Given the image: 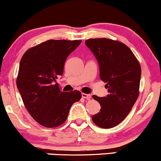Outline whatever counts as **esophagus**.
<instances>
[{
	"mask_svg": "<svg viewBox=\"0 0 161 161\" xmlns=\"http://www.w3.org/2000/svg\"><path fill=\"white\" fill-rule=\"evenodd\" d=\"M82 98H85V99H87V100H90L91 98V95H89V94H85V93H82Z\"/></svg>",
	"mask_w": 161,
	"mask_h": 161,
	"instance_id": "1",
	"label": "esophagus"
}]
</instances>
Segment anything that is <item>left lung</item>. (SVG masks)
Instances as JSON below:
<instances>
[{
  "instance_id": "left-lung-1",
  "label": "left lung",
  "mask_w": 161,
  "mask_h": 161,
  "mask_svg": "<svg viewBox=\"0 0 161 161\" xmlns=\"http://www.w3.org/2000/svg\"><path fill=\"white\" fill-rule=\"evenodd\" d=\"M85 43L97 59L100 79L108 92L106 97L92 95L101 110L92 119L99 127L112 128L126 117L138 98L141 66L130 48L121 42L91 38Z\"/></svg>"
}]
</instances>
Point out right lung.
I'll use <instances>...</instances> for the list:
<instances>
[{"mask_svg":"<svg viewBox=\"0 0 161 161\" xmlns=\"http://www.w3.org/2000/svg\"><path fill=\"white\" fill-rule=\"evenodd\" d=\"M82 41L48 40L25 51L19 63L16 86L32 117L53 128L66 121L70 108L82 97L79 91L62 92L56 79L66 58Z\"/></svg>","mask_w":161,"mask_h":161,"instance_id":"add662e5","label":"right lung"}]
</instances>
